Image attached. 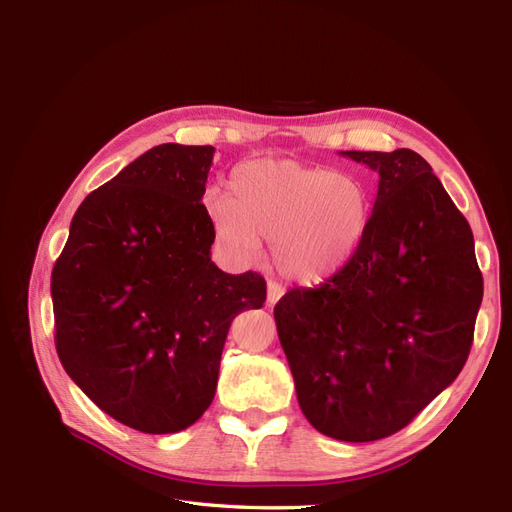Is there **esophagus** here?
Returning <instances> with one entry per match:
<instances>
[{
  "mask_svg": "<svg viewBox=\"0 0 512 512\" xmlns=\"http://www.w3.org/2000/svg\"><path fill=\"white\" fill-rule=\"evenodd\" d=\"M282 297H284V286L277 284V282H269L267 284V303L275 305Z\"/></svg>",
  "mask_w": 512,
  "mask_h": 512,
  "instance_id": "esophagus-1",
  "label": "esophagus"
}]
</instances>
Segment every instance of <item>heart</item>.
<instances>
[{
  "instance_id": "b5f03b06",
  "label": "heart",
  "mask_w": 512,
  "mask_h": 512,
  "mask_svg": "<svg viewBox=\"0 0 512 512\" xmlns=\"http://www.w3.org/2000/svg\"><path fill=\"white\" fill-rule=\"evenodd\" d=\"M205 205L215 235L230 250L252 254L267 239L275 267L307 284L348 265L371 215L363 181L288 158L237 164L228 194L213 190Z\"/></svg>"
}]
</instances>
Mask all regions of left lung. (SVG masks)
I'll list each match as a JSON object with an SVG mask.
<instances>
[{"instance_id": "8db88e82", "label": "left lung", "mask_w": 512, "mask_h": 512, "mask_svg": "<svg viewBox=\"0 0 512 512\" xmlns=\"http://www.w3.org/2000/svg\"><path fill=\"white\" fill-rule=\"evenodd\" d=\"M376 170L359 250L275 305L299 406L320 433L374 442L404 429L468 361L483 301L474 237L412 149L339 151Z\"/></svg>"}]
</instances>
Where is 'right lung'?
<instances>
[{
	"label": "right lung",
	"mask_w": 512,
	"mask_h": 512,
	"mask_svg": "<svg viewBox=\"0 0 512 512\" xmlns=\"http://www.w3.org/2000/svg\"><path fill=\"white\" fill-rule=\"evenodd\" d=\"M215 147L149 149L76 209L51 275L55 346L115 421L177 433L211 406L230 322L267 299L262 275L224 273L205 194Z\"/></svg>",
	"instance_id": "obj_1"
}]
</instances>
